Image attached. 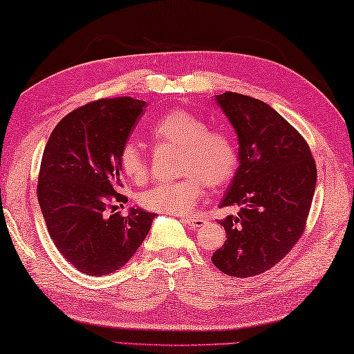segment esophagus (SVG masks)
I'll list each match as a JSON object with an SVG mask.
<instances>
[{
    "instance_id": "34e87169",
    "label": "esophagus",
    "mask_w": 354,
    "mask_h": 354,
    "mask_svg": "<svg viewBox=\"0 0 354 354\" xmlns=\"http://www.w3.org/2000/svg\"><path fill=\"white\" fill-rule=\"evenodd\" d=\"M182 222L185 225L191 226V228H200V226H203L206 222H208V218H205V217H183Z\"/></svg>"
}]
</instances>
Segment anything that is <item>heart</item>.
Segmentation results:
<instances>
[{"label":"heart","instance_id":"obj_1","mask_svg":"<svg viewBox=\"0 0 354 354\" xmlns=\"http://www.w3.org/2000/svg\"><path fill=\"white\" fill-rule=\"evenodd\" d=\"M151 134L160 145L178 148L177 182H163L140 196L145 209L160 214L183 216L196 208L203 196V185L211 189L228 183L237 168V149L228 132L209 128L205 118L185 109H171L152 124ZM118 163L134 183L148 180L149 166L137 142H126Z\"/></svg>","mask_w":354,"mask_h":354}]
</instances>
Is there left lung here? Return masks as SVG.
<instances>
[{
    "label": "left lung",
    "mask_w": 354,
    "mask_h": 354,
    "mask_svg": "<svg viewBox=\"0 0 354 354\" xmlns=\"http://www.w3.org/2000/svg\"><path fill=\"white\" fill-rule=\"evenodd\" d=\"M239 137L240 165L220 206L226 240L211 260L225 274L252 277L288 254L305 231L316 188V162L297 129L260 100L216 95Z\"/></svg>",
    "instance_id": "left-lung-1"
}]
</instances>
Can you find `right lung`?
I'll list each match as a JSON object with an SVG mask.
<instances>
[{"instance_id":"right-lung-1","label":"right lung","mask_w":354,"mask_h":354,"mask_svg":"<svg viewBox=\"0 0 354 354\" xmlns=\"http://www.w3.org/2000/svg\"><path fill=\"white\" fill-rule=\"evenodd\" d=\"M146 102L102 98L80 106L59 122L46 145L37 194L50 239L78 271L104 276L122 268L148 236L154 212L115 211L120 149L142 117Z\"/></svg>"}]
</instances>
